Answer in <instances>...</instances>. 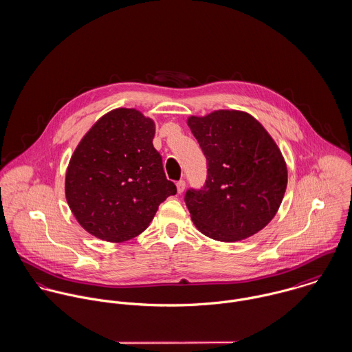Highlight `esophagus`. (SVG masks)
<instances>
[{"label":"esophagus","mask_w":352,"mask_h":352,"mask_svg":"<svg viewBox=\"0 0 352 352\" xmlns=\"http://www.w3.org/2000/svg\"><path fill=\"white\" fill-rule=\"evenodd\" d=\"M176 187H177V192H179V194L184 192V190H186V182H184V180L177 182V183H176Z\"/></svg>","instance_id":"esophagus-1"}]
</instances>
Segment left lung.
<instances>
[{
  "label": "left lung",
  "mask_w": 352,
  "mask_h": 352,
  "mask_svg": "<svg viewBox=\"0 0 352 352\" xmlns=\"http://www.w3.org/2000/svg\"><path fill=\"white\" fill-rule=\"evenodd\" d=\"M207 160L201 190H188L186 204L204 236L234 243L265 228L287 187V166L268 131L252 115L218 109L187 120Z\"/></svg>",
  "instance_id": "8db88e82"
}]
</instances>
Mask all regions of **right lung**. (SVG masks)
Wrapping results in <instances>:
<instances>
[{"label": "right lung", "mask_w": 352, "mask_h": 352, "mask_svg": "<svg viewBox=\"0 0 352 352\" xmlns=\"http://www.w3.org/2000/svg\"><path fill=\"white\" fill-rule=\"evenodd\" d=\"M155 124L134 108L101 116L73 153L65 179L67 204L92 236L123 243L141 234L158 206L176 194L153 146Z\"/></svg>", "instance_id": "1"}]
</instances>
